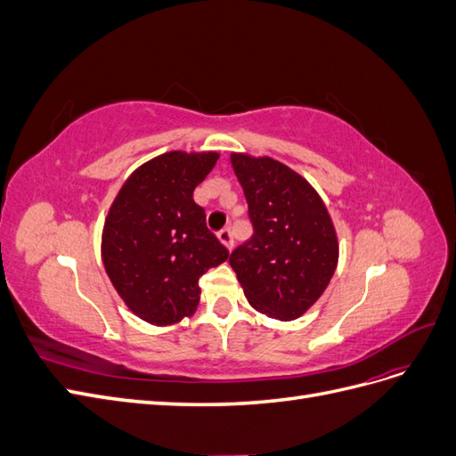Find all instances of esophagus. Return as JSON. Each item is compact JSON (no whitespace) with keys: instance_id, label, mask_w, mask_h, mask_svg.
Here are the masks:
<instances>
[{"instance_id":"esophagus-1","label":"esophagus","mask_w":456,"mask_h":456,"mask_svg":"<svg viewBox=\"0 0 456 456\" xmlns=\"http://www.w3.org/2000/svg\"><path fill=\"white\" fill-rule=\"evenodd\" d=\"M216 238H218V241H220V243L226 245L228 249H232L233 240H232V230H230V228H223V230H220V232L216 233Z\"/></svg>"}]
</instances>
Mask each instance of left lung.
Wrapping results in <instances>:
<instances>
[{
  "instance_id": "left-lung-1",
  "label": "left lung",
  "mask_w": 456,
  "mask_h": 456,
  "mask_svg": "<svg viewBox=\"0 0 456 456\" xmlns=\"http://www.w3.org/2000/svg\"><path fill=\"white\" fill-rule=\"evenodd\" d=\"M243 188L253 238L233 249L230 266L249 305L291 322L323 295L338 262V240L312 184L268 156H230Z\"/></svg>"
}]
</instances>
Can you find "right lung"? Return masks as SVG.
Returning a JSON list of instances; mask_svg holds the SVG:
<instances>
[{
    "label": "right lung",
    "instance_id": "add662e5",
    "mask_svg": "<svg viewBox=\"0 0 456 456\" xmlns=\"http://www.w3.org/2000/svg\"><path fill=\"white\" fill-rule=\"evenodd\" d=\"M216 159V151L173 150L142 163L104 220L108 278L127 308L151 325H173L194 314L200 278L228 258L194 201Z\"/></svg>",
    "mask_w": 456,
    "mask_h": 456
}]
</instances>
